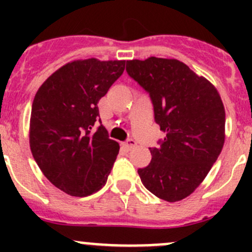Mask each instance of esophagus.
<instances>
[{
    "mask_svg": "<svg viewBox=\"0 0 252 252\" xmlns=\"http://www.w3.org/2000/svg\"><path fill=\"white\" fill-rule=\"evenodd\" d=\"M123 145L126 147V149L130 150V149H133V147H135L136 141L133 140V139H128V140H126V141H124Z\"/></svg>",
    "mask_w": 252,
    "mask_h": 252,
    "instance_id": "1",
    "label": "esophagus"
}]
</instances>
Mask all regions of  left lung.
Masks as SVG:
<instances>
[{
    "mask_svg": "<svg viewBox=\"0 0 252 252\" xmlns=\"http://www.w3.org/2000/svg\"><path fill=\"white\" fill-rule=\"evenodd\" d=\"M126 73L149 93L155 122L166 135L138 169L149 191L168 202L195 191L224 144L225 112L215 86L178 60L126 61Z\"/></svg>",
    "mask_w": 252,
    "mask_h": 252,
    "instance_id": "8db88e82",
    "label": "left lung"
}]
</instances>
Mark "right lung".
<instances>
[{"label":"right lung","instance_id":"add662e5","mask_svg":"<svg viewBox=\"0 0 252 252\" xmlns=\"http://www.w3.org/2000/svg\"><path fill=\"white\" fill-rule=\"evenodd\" d=\"M124 67L126 61H74L48 77L35 95L29 134L32 157L65 194L88 196L107 182L119 145L101 124L97 103Z\"/></svg>","mask_w":252,"mask_h":252}]
</instances>
